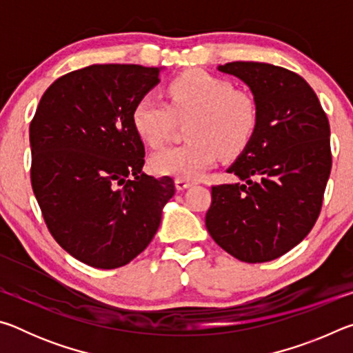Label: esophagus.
Here are the masks:
<instances>
[{
  "mask_svg": "<svg viewBox=\"0 0 353 353\" xmlns=\"http://www.w3.org/2000/svg\"><path fill=\"white\" fill-rule=\"evenodd\" d=\"M176 188L179 190V191H182V190H187V188H190V187H193L194 185V182H191V181H187V179H176Z\"/></svg>",
  "mask_w": 353,
  "mask_h": 353,
  "instance_id": "34e87169",
  "label": "esophagus"
}]
</instances>
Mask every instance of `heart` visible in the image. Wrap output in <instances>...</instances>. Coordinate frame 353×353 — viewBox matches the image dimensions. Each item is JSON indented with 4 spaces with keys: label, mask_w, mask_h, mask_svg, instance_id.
Wrapping results in <instances>:
<instances>
[{
    "label": "heart",
    "mask_w": 353,
    "mask_h": 353,
    "mask_svg": "<svg viewBox=\"0 0 353 353\" xmlns=\"http://www.w3.org/2000/svg\"><path fill=\"white\" fill-rule=\"evenodd\" d=\"M166 94L170 104L146 94L132 110L135 132L152 148L170 140L177 119H190L187 123L190 141L152 155L151 168L157 174L199 177L219 154L234 157L244 151L259 126L255 99L207 71L193 70L176 76L166 85Z\"/></svg>",
    "instance_id": "obj_1"
}]
</instances>
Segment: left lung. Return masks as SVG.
Masks as SVG:
<instances>
[{"label": "left lung", "mask_w": 353, "mask_h": 353, "mask_svg": "<svg viewBox=\"0 0 353 353\" xmlns=\"http://www.w3.org/2000/svg\"><path fill=\"white\" fill-rule=\"evenodd\" d=\"M218 70L248 83L259 126L227 170L243 183L212 187L205 227L235 259L271 261L297 246L319 216L332 170L330 124L313 88L290 70L260 62Z\"/></svg>", "instance_id": "obj_1"}]
</instances>
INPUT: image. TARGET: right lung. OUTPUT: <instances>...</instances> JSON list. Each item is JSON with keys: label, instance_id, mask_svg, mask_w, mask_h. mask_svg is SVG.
<instances>
[{"label": "right lung", "instance_id": "add662e5", "mask_svg": "<svg viewBox=\"0 0 353 353\" xmlns=\"http://www.w3.org/2000/svg\"><path fill=\"white\" fill-rule=\"evenodd\" d=\"M159 68L97 63L48 87L29 126L31 183L52 238L98 270L128 265L152 241L174 194L170 176L141 172L137 101Z\"/></svg>", "mask_w": 353, "mask_h": 353}]
</instances>
